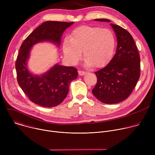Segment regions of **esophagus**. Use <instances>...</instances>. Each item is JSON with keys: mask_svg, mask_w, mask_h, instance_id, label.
Returning a JSON list of instances; mask_svg holds the SVG:
<instances>
[{"mask_svg": "<svg viewBox=\"0 0 155 155\" xmlns=\"http://www.w3.org/2000/svg\"><path fill=\"white\" fill-rule=\"evenodd\" d=\"M86 73V72L85 71H78V74H79V75H81V76L84 75Z\"/></svg>", "mask_w": 155, "mask_h": 155, "instance_id": "obj_1", "label": "esophagus"}]
</instances>
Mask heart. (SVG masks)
I'll list each match as a JSON object with an SVG mask.
<instances>
[{"instance_id":"heart-1","label":"heart","mask_w":155,"mask_h":155,"mask_svg":"<svg viewBox=\"0 0 155 155\" xmlns=\"http://www.w3.org/2000/svg\"><path fill=\"white\" fill-rule=\"evenodd\" d=\"M116 45L114 33L109 29L82 26L74 29L71 39L66 38L63 42L65 56L75 64L81 58V51L87 67L94 65L102 68L112 59Z\"/></svg>"}]
</instances>
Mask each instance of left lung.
Listing matches in <instances>:
<instances>
[{"label":"left lung","mask_w":155,"mask_h":155,"mask_svg":"<svg viewBox=\"0 0 155 155\" xmlns=\"http://www.w3.org/2000/svg\"><path fill=\"white\" fill-rule=\"evenodd\" d=\"M97 21L110 22L107 19ZM117 38V51L110 62L95 72L97 81L92 90L94 96L105 104H116L129 97L139 79L140 58L130 34L120 26L110 23Z\"/></svg>","instance_id":"1"}]
</instances>
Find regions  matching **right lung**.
<instances>
[{
  "label": "right lung",
  "instance_id": "1",
  "mask_svg": "<svg viewBox=\"0 0 155 155\" xmlns=\"http://www.w3.org/2000/svg\"><path fill=\"white\" fill-rule=\"evenodd\" d=\"M74 22L46 21L37 28L23 41L15 63L18 83L32 102L45 107L60 104L69 93L71 81L77 78V69L74 67L54 65L45 74L34 75L28 69L27 61L35 44L48 41L59 47L64 31Z\"/></svg>",
  "mask_w": 155,
  "mask_h": 155
}]
</instances>
